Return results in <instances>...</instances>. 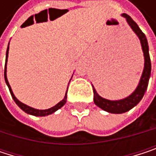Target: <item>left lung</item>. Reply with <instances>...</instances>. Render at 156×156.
Wrapping results in <instances>:
<instances>
[{
  "label": "left lung",
  "instance_id": "8db88e82",
  "mask_svg": "<svg viewBox=\"0 0 156 156\" xmlns=\"http://www.w3.org/2000/svg\"><path fill=\"white\" fill-rule=\"evenodd\" d=\"M122 16L126 18L127 23L129 24L131 29L134 30V32L137 35L138 39L140 40L141 46L144 52V67L142 77H141L137 87L129 97L126 98H123L120 100H108V99L103 98L97 93L95 87H93L95 104L98 108L112 114H122V113L129 111L130 109L136 107L140 102V100L143 98L147 89L149 78L151 76V60H150V56H149V48H148V42H147L146 37L144 34V32L141 30L138 25L133 20V19L130 16L126 13H123Z\"/></svg>",
  "mask_w": 156,
  "mask_h": 156
}]
</instances>
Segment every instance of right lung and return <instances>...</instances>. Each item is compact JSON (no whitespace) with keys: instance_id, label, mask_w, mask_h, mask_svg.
<instances>
[{"instance_id":"add662e5","label":"right lung","mask_w":156,"mask_h":156,"mask_svg":"<svg viewBox=\"0 0 156 156\" xmlns=\"http://www.w3.org/2000/svg\"><path fill=\"white\" fill-rule=\"evenodd\" d=\"M9 44H10V42H9ZM8 54H9V46H8L7 52H6L5 69H4V78H5V82H6V84H7V86H8V87H9V90H10V92H11V95H12V97L13 100L15 101V103L18 105V106H19V108H20L21 109V110H23L25 113H27V114H29V115H35V116H45V115H51L52 113L56 112L58 109H59L60 108H62V107L66 104L68 89H67V92H66V94H65L64 98H63L60 102H58L56 106H54V107H52V108H48V109H45V110L35 109V108H30V107L27 106V105H25V104H23V103H21L20 101H19V100L16 98L15 96H14V94H13V92H12V87H11V86H10V84H9V81H8V79H7V75H6V71H7V69H7V68H6V65H7V61H8Z\"/></svg>"}]
</instances>
